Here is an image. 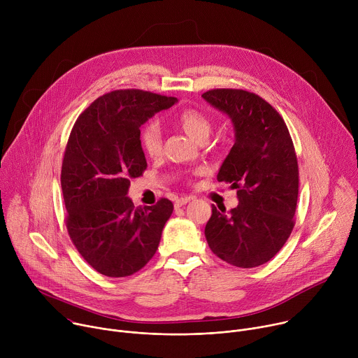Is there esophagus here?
Masks as SVG:
<instances>
[{
    "mask_svg": "<svg viewBox=\"0 0 358 358\" xmlns=\"http://www.w3.org/2000/svg\"><path fill=\"white\" fill-rule=\"evenodd\" d=\"M189 201H191V198H189V196H182V198H178V199H176L174 206H176V208H180V207H184L185 203H188Z\"/></svg>",
    "mask_w": 358,
    "mask_h": 358,
    "instance_id": "34e87169",
    "label": "esophagus"
}]
</instances>
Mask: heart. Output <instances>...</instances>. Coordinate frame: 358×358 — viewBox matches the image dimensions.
<instances>
[{
  "label": "heart",
  "mask_w": 358,
  "mask_h": 358,
  "mask_svg": "<svg viewBox=\"0 0 358 358\" xmlns=\"http://www.w3.org/2000/svg\"><path fill=\"white\" fill-rule=\"evenodd\" d=\"M174 123L181 129L189 138H192L196 143H206L208 136L213 130L211 120L195 109H185L180 112ZM140 143L148 157H157L162 152L163 147V137H162V129L157 122H151L144 126L140 134Z\"/></svg>",
  "instance_id": "obj_1"
}]
</instances>
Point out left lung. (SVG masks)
<instances>
[{
	"mask_svg": "<svg viewBox=\"0 0 358 358\" xmlns=\"http://www.w3.org/2000/svg\"><path fill=\"white\" fill-rule=\"evenodd\" d=\"M202 97L232 123L235 143L217 178L236 188L239 201L229 213L213 206L207 242L234 266L264 265L282 249L294 225L299 170L289 130L255 93L214 89Z\"/></svg>",
	"mask_w": 358,
	"mask_h": 358,
	"instance_id": "1",
	"label": "left lung"
}]
</instances>
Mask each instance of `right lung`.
Returning a JSON list of instances; mask_svg holds the SVG:
<instances>
[{"instance_id":"obj_1","label":"right lung","mask_w":358,"mask_h":358,"mask_svg":"<svg viewBox=\"0 0 358 358\" xmlns=\"http://www.w3.org/2000/svg\"><path fill=\"white\" fill-rule=\"evenodd\" d=\"M176 97L127 89L96 99L76 120L65 151L61 185L66 228L83 259L99 273L124 278L156 253L173 202L137 207L130 178L147 167L141 126L177 103Z\"/></svg>"}]
</instances>
